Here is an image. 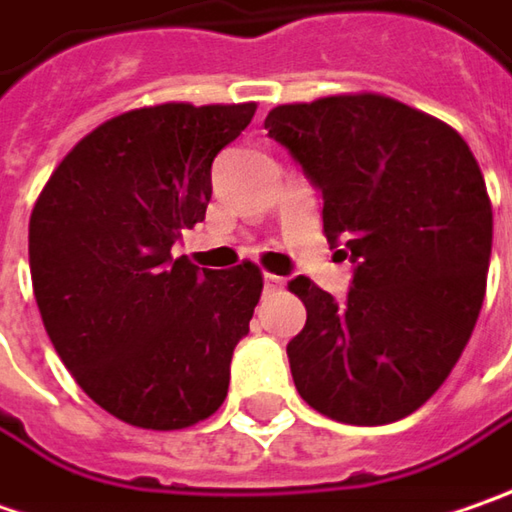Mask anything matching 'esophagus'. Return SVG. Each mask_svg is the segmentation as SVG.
Instances as JSON below:
<instances>
[{
	"label": "esophagus",
	"mask_w": 512,
	"mask_h": 512,
	"mask_svg": "<svg viewBox=\"0 0 512 512\" xmlns=\"http://www.w3.org/2000/svg\"><path fill=\"white\" fill-rule=\"evenodd\" d=\"M263 289H266V292H278V289H283V278L266 272V275H263Z\"/></svg>",
	"instance_id": "obj_1"
}]
</instances>
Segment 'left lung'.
I'll return each instance as SVG.
<instances>
[{
  "label": "left lung",
  "mask_w": 512,
  "mask_h": 512,
  "mask_svg": "<svg viewBox=\"0 0 512 512\" xmlns=\"http://www.w3.org/2000/svg\"><path fill=\"white\" fill-rule=\"evenodd\" d=\"M269 137L323 194V234L355 263L346 300L289 289L306 326L286 352L300 398L332 421L407 418L447 381L487 289L493 206L453 125L384 94L278 105Z\"/></svg>",
  "instance_id": "8db88e82"
}]
</instances>
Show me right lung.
Listing matches in <instances>:
<instances>
[{
	"label": "right lung",
	"mask_w": 512,
	"mask_h": 512,
	"mask_svg": "<svg viewBox=\"0 0 512 512\" xmlns=\"http://www.w3.org/2000/svg\"><path fill=\"white\" fill-rule=\"evenodd\" d=\"M255 102H163L85 134L36 197L31 280L45 332L82 392L131 427L186 430L220 410L263 272L171 257L212 200V163Z\"/></svg>",
	"instance_id": "1"
}]
</instances>
